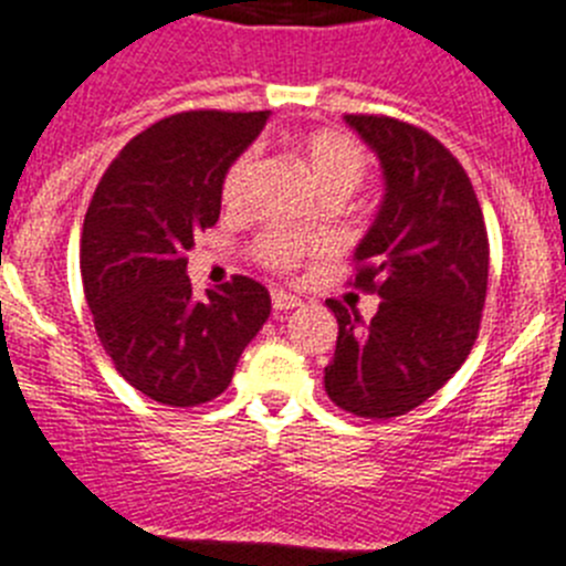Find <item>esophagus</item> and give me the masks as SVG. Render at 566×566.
<instances>
[{
	"label": "esophagus",
	"mask_w": 566,
	"mask_h": 566,
	"mask_svg": "<svg viewBox=\"0 0 566 566\" xmlns=\"http://www.w3.org/2000/svg\"><path fill=\"white\" fill-rule=\"evenodd\" d=\"M271 304L276 313H287V310L298 307V304H302V298L293 293H287V290H271Z\"/></svg>",
	"instance_id": "esophagus-1"
}]
</instances>
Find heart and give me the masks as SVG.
Returning <instances> with one entry per match:
<instances>
[{
	"mask_svg": "<svg viewBox=\"0 0 566 566\" xmlns=\"http://www.w3.org/2000/svg\"><path fill=\"white\" fill-rule=\"evenodd\" d=\"M298 151L307 163L315 186L321 188V195L346 197L360 186V180L366 177V166H369L364 146L355 137L335 129H321L302 137ZM256 163V149H245L242 155L233 157L231 166L222 175L220 188L226 208H239L245 202ZM321 251H324V239L307 231H264L253 239L251 245V256L273 273L295 271L304 259Z\"/></svg>",
	"mask_w": 566,
	"mask_h": 566,
	"instance_id": "heart-1",
	"label": "heart"
}]
</instances>
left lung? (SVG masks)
I'll return each instance as SVG.
<instances>
[{"mask_svg": "<svg viewBox=\"0 0 566 566\" xmlns=\"http://www.w3.org/2000/svg\"><path fill=\"white\" fill-rule=\"evenodd\" d=\"M386 175L378 220L355 248L349 284L378 293L375 318L340 302L329 400L389 420L426 403L465 364L488 293V231L465 169L426 129L389 115H346Z\"/></svg>", "mask_w": 566, "mask_h": 566, "instance_id": "8db88e82", "label": "left lung"}]
</instances>
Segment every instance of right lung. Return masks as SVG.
<instances>
[{
    "label": "right lung",
    "mask_w": 566,
    "mask_h": 566,
    "mask_svg": "<svg viewBox=\"0 0 566 566\" xmlns=\"http://www.w3.org/2000/svg\"><path fill=\"white\" fill-rule=\"evenodd\" d=\"M268 112H177L132 137L95 188L81 231V279L115 369L163 406L228 389L271 315V293L233 276L206 298L186 276L195 233L217 226L222 175Z\"/></svg>",
    "instance_id": "right-lung-1"
}]
</instances>
